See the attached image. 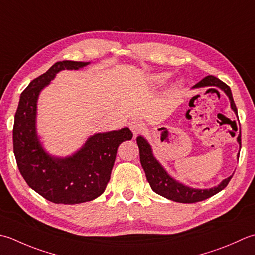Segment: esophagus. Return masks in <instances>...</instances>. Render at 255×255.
Returning <instances> with one entry per match:
<instances>
[{"label":"esophagus","instance_id":"obj_1","mask_svg":"<svg viewBox=\"0 0 255 255\" xmlns=\"http://www.w3.org/2000/svg\"><path fill=\"white\" fill-rule=\"evenodd\" d=\"M129 126H130V129L134 136H137V134L140 133L144 129V124L141 121H139V119H133Z\"/></svg>","mask_w":255,"mask_h":255}]
</instances>
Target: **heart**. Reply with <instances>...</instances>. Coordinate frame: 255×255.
<instances>
[{
  "mask_svg": "<svg viewBox=\"0 0 255 255\" xmlns=\"http://www.w3.org/2000/svg\"><path fill=\"white\" fill-rule=\"evenodd\" d=\"M170 77V74L169 73H158V74H154L151 76V81L154 84H163L164 82H167V79Z\"/></svg>",
  "mask_w": 255,
  "mask_h": 255,
  "instance_id": "heart-1",
  "label": "heart"
}]
</instances>
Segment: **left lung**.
<instances>
[{
    "mask_svg": "<svg viewBox=\"0 0 255 255\" xmlns=\"http://www.w3.org/2000/svg\"><path fill=\"white\" fill-rule=\"evenodd\" d=\"M202 87L220 88L221 91L224 92V94L229 97L231 109L234 112V114L238 115V109L233 101L231 89L227 84H224L222 81L212 76V75H209V76L204 77L202 81L194 85L192 88H202ZM237 141L239 144H240V149H241V132L239 133ZM137 144L139 147V153H140L141 166L143 168L144 173H146L147 180L149 184H150L151 189L156 193L169 199V200L181 202V203H194V202L206 200V199L210 198L214 196V194H217L218 192L223 190V189L228 186V183L230 182L231 178L233 176L232 174V176L222 180L218 184V186L209 188V189H196V188L189 187V186H186V184L179 182L167 172L166 169L161 166V163L154 158L151 146L142 136L137 137ZM239 154L240 153H238V159H239Z\"/></svg>",
    "mask_w": 255,
    "mask_h": 255,
    "instance_id": "8db88e82",
    "label": "left lung"
}]
</instances>
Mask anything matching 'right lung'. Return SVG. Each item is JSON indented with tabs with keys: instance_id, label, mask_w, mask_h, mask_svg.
<instances>
[{
	"instance_id": "right-lung-1",
	"label": "right lung",
	"mask_w": 255,
	"mask_h": 255,
	"mask_svg": "<svg viewBox=\"0 0 255 255\" xmlns=\"http://www.w3.org/2000/svg\"><path fill=\"white\" fill-rule=\"evenodd\" d=\"M89 62L55 63L33 79L21 94L13 127V148L18 170L34 191L54 203L76 204L101 196L111 179L119 144L130 140L128 127L95 133L82 148L68 157H56L45 150L36 130L37 101L42 89L64 69H81Z\"/></svg>"
}]
</instances>
